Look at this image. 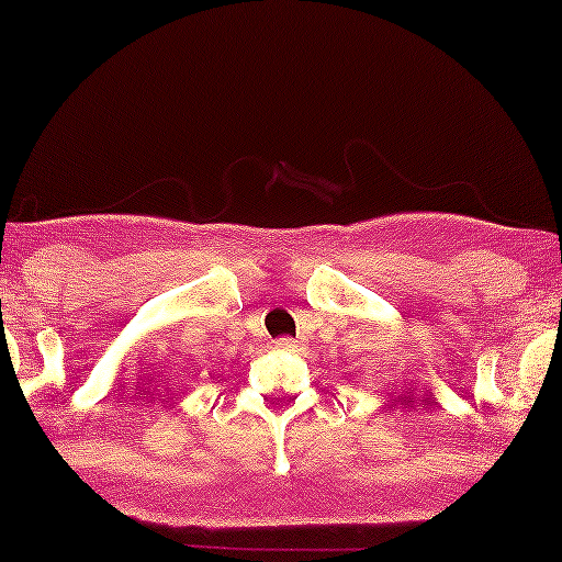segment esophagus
I'll use <instances>...</instances> for the list:
<instances>
[{
	"instance_id": "obj_1",
	"label": "esophagus",
	"mask_w": 562,
	"mask_h": 562,
	"mask_svg": "<svg viewBox=\"0 0 562 562\" xmlns=\"http://www.w3.org/2000/svg\"><path fill=\"white\" fill-rule=\"evenodd\" d=\"M274 349L297 351V341H295V338H290V336H282V338H278V341H274Z\"/></svg>"
}]
</instances>
